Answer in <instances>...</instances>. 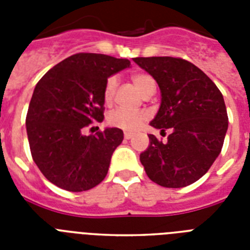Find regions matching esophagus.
<instances>
[{"mask_svg": "<svg viewBox=\"0 0 250 250\" xmlns=\"http://www.w3.org/2000/svg\"><path fill=\"white\" fill-rule=\"evenodd\" d=\"M132 133H129V132H125V140H129V139H132Z\"/></svg>", "mask_w": 250, "mask_h": 250, "instance_id": "1", "label": "esophagus"}]
</instances>
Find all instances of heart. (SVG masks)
Returning <instances> with one entry per match:
<instances>
[{"instance_id": "heart-1", "label": "heart", "mask_w": 250, "mask_h": 250, "mask_svg": "<svg viewBox=\"0 0 250 250\" xmlns=\"http://www.w3.org/2000/svg\"><path fill=\"white\" fill-rule=\"evenodd\" d=\"M132 82L141 93L148 94L156 90V80L146 72H136L132 75ZM117 76H110L104 86V101L106 105H111L117 92ZM149 119V113L145 110H128L119 107L110 111L107 115V123L111 127L123 129L127 132H135Z\"/></svg>"}]
</instances>
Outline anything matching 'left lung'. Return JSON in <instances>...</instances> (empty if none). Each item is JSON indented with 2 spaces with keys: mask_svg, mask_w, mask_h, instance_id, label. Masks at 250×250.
Instances as JSON below:
<instances>
[{
  "mask_svg": "<svg viewBox=\"0 0 250 250\" xmlns=\"http://www.w3.org/2000/svg\"><path fill=\"white\" fill-rule=\"evenodd\" d=\"M141 68L156 79L161 106L150 125L170 131L166 141L149 135L140 162L152 182L183 188L208 172L223 146L229 117L221 90L197 66L183 58L137 57Z\"/></svg>",
  "mask_w": 250,
  "mask_h": 250,
  "instance_id": "obj_1",
  "label": "left lung"
}]
</instances>
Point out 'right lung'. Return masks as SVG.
<instances>
[{"label":"right lung","mask_w":250,"mask_h":250,"mask_svg":"<svg viewBox=\"0 0 250 250\" xmlns=\"http://www.w3.org/2000/svg\"><path fill=\"white\" fill-rule=\"evenodd\" d=\"M128 60L78 53L50 68L35 86L25 117L29 149L49 182L83 192L105 179L123 131L106 128L83 135L104 119V86L109 76L129 67Z\"/></svg>","instance_id":"right-lung-1"}]
</instances>
